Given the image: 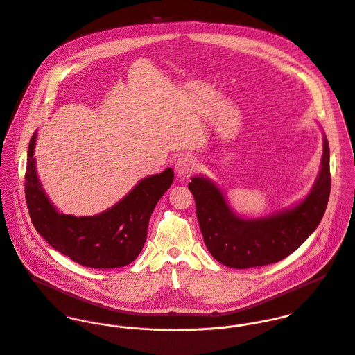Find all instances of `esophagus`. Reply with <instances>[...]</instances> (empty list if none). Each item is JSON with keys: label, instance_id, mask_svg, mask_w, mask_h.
<instances>
[{"label": "esophagus", "instance_id": "34e87169", "mask_svg": "<svg viewBox=\"0 0 355 355\" xmlns=\"http://www.w3.org/2000/svg\"><path fill=\"white\" fill-rule=\"evenodd\" d=\"M196 169V162L189 155H182L180 158L176 159L175 162V171L180 175V176H187L190 173H193Z\"/></svg>", "mask_w": 355, "mask_h": 355}]
</instances>
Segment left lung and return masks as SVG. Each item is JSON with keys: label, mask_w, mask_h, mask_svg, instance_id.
I'll return each mask as SVG.
<instances>
[{"label": "left lung", "mask_w": 355, "mask_h": 355, "mask_svg": "<svg viewBox=\"0 0 355 355\" xmlns=\"http://www.w3.org/2000/svg\"><path fill=\"white\" fill-rule=\"evenodd\" d=\"M189 189L194 196L205 245L220 263L246 269L275 263L294 253L318 227L331 193L329 148L324 153L317 180L302 202L265 218L238 217L220 189L206 178L194 176Z\"/></svg>", "instance_id": "1"}]
</instances>
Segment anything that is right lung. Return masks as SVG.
<instances>
[{"label": "right lung", "mask_w": 355, "mask_h": 355, "mask_svg": "<svg viewBox=\"0 0 355 355\" xmlns=\"http://www.w3.org/2000/svg\"><path fill=\"white\" fill-rule=\"evenodd\" d=\"M30 141L26 171V202L35 230L57 252L76 263L97 269L131 263L144 248L155 203L173 182L172 168L141 180L121 201L97 216L58 213L42 190Z\"/></svg>", "instance_id": "1"}]
</instances>
